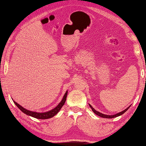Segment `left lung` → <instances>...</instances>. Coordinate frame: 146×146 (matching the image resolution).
Instances as JSON below:
<instances>
[{
  "label": "left lung",
  "instance_id": "8db88e82",
  "mask_svg": "<svg viewBox=\"0 0 146 146\" xmlns=\"http://www.w3.org/2000/svg\"><path fill=\"white\" fill-rule=\"evenodd\" d=\"M89 106H90V107H91V108H92V110L93 111L94 113H96V115H99V116H100V117H103V118H108V119H110V118H113V117H118V116L121 115H122V114H123V113H124V112H125L126 111L128 110V108H129V107H130V106H129V107H128V108H127L126 109H125V110H123V111H122V112H119V113H116V114H115V115H105V114H103V113H100V112H98V111H96V110H94V108H92V106H91V105H90V104H89Z\"/></svg>",
  "mask_w": 146,
  "mask_h": 146
}]
</instances>
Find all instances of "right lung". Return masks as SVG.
<instances>
[{
	"mask_svg": "<svg viewBox=\"0 0 146 146\" xmlns=\"http://www.w3.org/2000/svg\"><path fill=\"white\" fill-rule=\"evenodd\" d=\"M67 94L68 92L66 91V92L64 94V97L62 100L61 102H60L59 105H58L56 107L54 108V109H52V110H50L48 112H44V113H38V112H32V111L26 110L25 108L22 107V106H20L18 103H17L15 101H13L15 103V104L17 106L19 109H20L21 111H22L23 113H25V114H27L28 115L32 116V117H35L37 119H49L51 118L52 117H54V115H55L57 113L59 112V111L60 110V108H62V107L64 105V103L66 100V97H67Z\"/></svg>",
	"mask_w": 146,
	"mask_h": 146,
	"instance_id": "obj_1",
	"label": "right lung"
}]
</instances>
